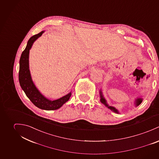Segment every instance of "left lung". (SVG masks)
Segmentation results:
<instances>
[{"label":"left lung","instance_id":"1","mask_svg":"<svg viewBox=\"0 0 159 159\" xmlns=\"http://www.w3.org/2000/svg\"><path fill=\"white\" fill-rule=\"evenodd\" d=\"M100 93H101V102L102 104H104L105 106H107V107L110 110H111V111H114V112H115V113H118V110H117L115 108H114V107H111V106H108L107 104L106 99L103 98V96H102V95L101 91L100 92ZM141 102H142V99H141V98L137 99L136 100V106H139V105L141 104Z\"/></svg>","mask_w":159,"mask_h":159}]
</instances>
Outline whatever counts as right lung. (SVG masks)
Returning a JSON list of instances; mask_svg holds the SVG:
<instances>
[{"mask_svg":"<svg viewBox=\"0 0 159 159\" xmlns=\"http://www.w3.org/2000/svg\"><path fill=\"white\" fill-rule=\"evenodd\" d=\"M44 31L32 36L27 42V46L21 54L19 60V81L22 89L26 96L37 107L46 110H53L60 108L67 102L71 96V93L55 101H50L44 98L36 88L32 80L29 66V51L36 39L43 34Z\"/></svg>","mask_w":159,"mask_h":159,"instance_id":"right-lung-1","label":"right lung"}]
</instances>
